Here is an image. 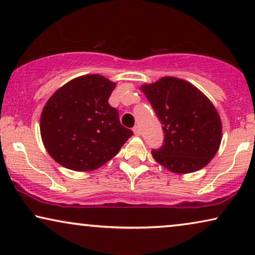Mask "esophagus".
Returning a JSON list of instances; mask_svg holds the SVG:
<instances>
[{"label": "esophagus", "instance_id": "obj_1", "mask_svg": "<svg viewBox=\"0 0 255 255\" xmlns=\"http://www.w3.org/2000/svg\"><path fill=\"white\" fill-rule=\"evenodd\" d=\"M133 133H134L135 135H139V134H140V128H139L138 125H135V127L133 128Z\"/></svg>", "mask_w": 255, "mask_h": 255}]
</instances>
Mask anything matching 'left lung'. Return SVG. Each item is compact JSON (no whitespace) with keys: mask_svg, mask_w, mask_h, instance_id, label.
<instances>
[{"mask_svg":"<svg viewBox=\"0 0 255 255\" xmlns=\"http://www.w3.org/2000/svg\"><path fill=\"white\" fill-rule=\"evenodd\" d=\"M165 132L152 155L172 173L197 172L211 161L222 141V121L210 100L186 80L163 76L142 85Z\"/></svg>","mask_w":255,"mask_h":255,"instance_id":"1","label":"left lung"}]
</instances>
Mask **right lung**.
Instances as JSON below:
<instances>
[{"instance_id": "add662e5", "label": "right lung", "mask_w": 255, "mask_h": 255, "mask_svg": "<svg viewBox=\"0 0 255 255\" xmlns=\"http://www.w3.org/2000/svg\"><path fill=\"white\" fill-rule=\"evenodd\" d=\"M115 87L100 74L82 75L47 100L40 115V135L59 165L76 172L95 170L133 134L122 127L118 111L108 103Z\"/></svg>"}]
</instances>
